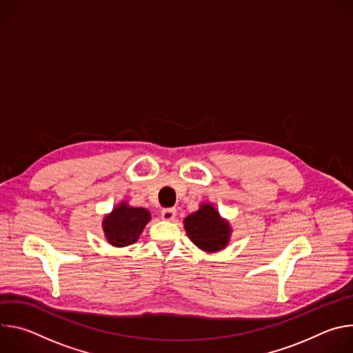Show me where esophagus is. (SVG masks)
<instances>
[{
  "mask_svg": "<svg viewBox=\"0 0 353 353\" xmlns=\"http://www.w3.org/2000/svg\"><path fill=\"white\" fill-rule=\"evenodd\" d=\"M176 218V210L174 208H168L162 211V219L166 222H170Z\"/></svg>",
  "mask_w": 353,
  "mask_h": 353,
  "instance_id": "34e87169",
  "label": "esophagus"
}]
</instances>
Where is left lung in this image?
Returning a JSON list of instances; mask_svg holds the SVG:
<instances>
[{
	"label": "left lung",
	"instance_id": "8db88e82",
	"mask_svg": "<svg viewBox=\"0 0 353 353\" xmlns=\"http://www.w3.org/2000/svg\"><path fill=\"white\" fill-rule=\"evenodd\" d=\"M184 230L199 250L212 254L228 247L233 229L212 204L204 203L184 219Z\"/></svg>",
	"mask_w": 353,
	"mask_h": 353
}]
</instances>
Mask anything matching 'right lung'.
<instances>
[{
	"mask_svg": "<svg viewBox=\"0 0 353 353\" xmlns=\"http://www.w3.org/2000/svg\"><path fill=\"white\" fill-rule=\"evenodd\" d=\"M149 221L150 212L146 208H135L127 201H121L110 214L105 215L102 228L109 244L127 247L139 239Z\"/></svg>",
	"mask_w": 353,
	"mask_h": 353,
	"instance_id": "add662e5",
	"label": "right lung"
}]
</instances>
